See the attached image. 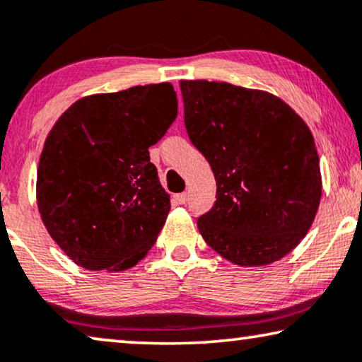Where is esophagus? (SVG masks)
I'll return each instance as SVG.
<instances>
[{
	"label": "esophagus",
	"mask_w": 362,
	"mask_h": 362,
	"mask_svg": "<svg viewBox=\"0 0 362 362\" xmlns=\"http://www.w3.org/2000/svg\"><path fill=\"white\" fill-rule=\"evenodd\" d=\"M176 201L180 202V204H186V202H187V194H186V192L176 194Z\"/></svg>",
	"instance_id": "1"
}]
</instances>
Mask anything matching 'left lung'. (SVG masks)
<instances>
[{"instance_id":"1","label":"left lung","mask_w":362,"mask_h":362,"mask_svg":"<svg viewBox=\"0 0 362 362\" xmlns=\"http://www.w3.org/2000/svg\"><path fill=\"white\" fill-rule=\"evenodd\" d=\"M191 144L206 156L217 201L197 218L206 243L240 266H264L300 243L322 197L305 122L279 98L230 83L181 81Z\"/></svg>"}]
</instances>
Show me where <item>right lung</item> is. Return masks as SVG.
<instances>
[{"mask_svg":"<svg viewBox=\"0 0 362 362\" xmlns=\"http://www.w3.org/2000/svg\"><path fill=\"white\" fill-rule=\"evenodd\" d=\"M177 116L170 83L83 98L50 130L37 170L47 232L70 259L124 271L144 258L171 204L148 148Z\"/></svg>","mask_w":362,"mask_h":362,"instance_id":"add662e5","label":"right lung"}]
</instances>
